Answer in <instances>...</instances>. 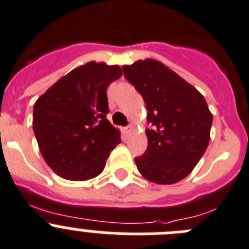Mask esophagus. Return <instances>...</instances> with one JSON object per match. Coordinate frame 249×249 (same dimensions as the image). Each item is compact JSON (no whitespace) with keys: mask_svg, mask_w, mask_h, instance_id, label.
Instances as JSON below:
<instances>
[{"mask_svg":"<svg viewBox=\"0 0 249 249\" xmlns=\"http://www.w3.org/2000/svg\"><path fill=\"white\" fill-rule=\"evenodd\" d=\"M131 129H133V126H131V125H129V126H126L124 129V131H125V134H129L130 131H131Z\"/></svg>","mask_w":249,"mask_h":249,"instance_id":"34e87169","label":"esophagus"}]
</instances>
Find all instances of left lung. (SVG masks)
Instances as JSON below:
<instances>
[{"label":"left lung","mask_w":249,"mask_h":249,"mask_svg":"<svg viewBox=\"0 0 249 249\" xmlns=\"http://www.w3.org/2000/svg\"><path fill=\"white\" fill-rule=\"evenodd\" d=\"M124 75L142 95L147 109V149L135 159L146 180L171 185L185 178L210 142L213 116L202 94L155 59L123 67Z\"/></svg>","instance_id":"obj_1"}]
</instances>
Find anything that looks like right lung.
<instances>
[{"mask_svg": "<svg viewBox=\"0 0 249 249\" xmlns=\"http://www.w3.org/2000/svg\"><path fill=\"white\" fill-rule=\"evenodd\" d=\"M119 66L89 62L60 78L33 107V131L44 161L69 181L103 172L120 131L107 119V89L119 79Z\"/></svg>", "mask_w": 249, "mask_h": 249, "instance_id": "add662e5", "label": "right lung"}]
</instances>
